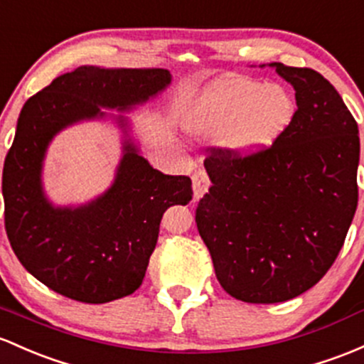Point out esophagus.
I'll list each match as a JSON object with an SVG mask.
<instances>
[{
	"instance_id": "1",
	"label": "esophagus",
	"mask_w": 364,
	"mask_h": 364,
	"mask_svg": "<svg viewBox=\"0 0 364 364\" xmlns=\"http://www.w3.org/2000/svg\"><path fill=\"white\" fill-rule=\"evenodd\" d=\"M210 187V178L205 170H196L193 175V189H194V199H201Z\"/></svg>"
}]
</instances>
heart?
I'll return each mask as SVG.
<instances>
[{
	"label": "heart",
	"instance_id": "obj_1",
	"mask_svg": "<svg viewBox=\"0 0 364 364\" xmlns=\"http://www.w3.org/2000/svg\"><path fill=\"white\" fill-rule=\"evenodd\" d=\"M295 102L283 85L229 77L205 90L193 114V128L210 139L228 136L243 156L265 151L290 124Z\"/></svg>",
	"mask_w": 364,
	"mask_h": 364
}]
</instances>
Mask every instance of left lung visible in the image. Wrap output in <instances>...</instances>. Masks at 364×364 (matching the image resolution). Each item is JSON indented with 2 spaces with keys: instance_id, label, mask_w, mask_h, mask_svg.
Instances as JSON below:
<instances>
[{
  "instance_id": "obj_1",
  "label": "left lung",
  "mask_w": 364,
  "mask_h": 364,
  "mask_svg": "<svg viewBox=\"0 0 364 364\" xmlns=\"http://www.w3.org/2000/svg\"><path fill=\"white\" fill-rule=\"evenodd\" d=\"M295 90L296 111L255 156L212 149V187L198 203L199 236L230 296L276 304L314 287L333 265L358 206L359 130L314 69L269 64Z\"/></svg>"
}]
</instances>
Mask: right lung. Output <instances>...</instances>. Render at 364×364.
<instances>
[{"instance_id":"right-lung-1","label":"right lung","mask_w":364,"mask_h":364,"mask_svg":"<svg viewBox=\"0 0 364 364\" xmlns=\"http://www.w3.org/2000/svg\"><path fill=\"white\" fill-rule=\"evenodd\" d=\"M170 83L166 69L81 65L22 107L3 168L5 229L21 264L50 290L85 304L134 293L158 243L163 213L193 199L189 177L161 173L140 156L123 116V158L104 194L73 208L53 206L43 191V159L58 132L104 118L100 107L128 111Z\"/></svg>"}]
</instances>
